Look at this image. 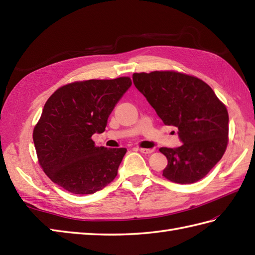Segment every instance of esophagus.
I'll return each mask as SVG.
<instances>
[{
	"mask_svg": "<svg viewBox=\"0 0 255 255\" xmlns=\"http://www.w3.org/2000/svg\"><path fill=\"white\" fill-rule=\"evenodd\" d=\"M138 151H140L141 153H144V154H150L153 152V149H144V148H138Z\"/></svg>",
	"mask_w": 255,
	"mask_h": 255,
	"instance_id": "1",
	"label": "esophagus"
}]
</instances>
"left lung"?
<instances>
[{
	"instance_id": "left-lung-1",
	"label": "left lung",
	"mask_w": 255,
	"mask_h": 255,
	"mask_svg": "<svg viewBox=\"0 0 255 255\" xmlns=\"http://www.w3.org/2000/svg\"><path fill=\"white\" fill-rule=\"evenodd\" d=\"M133 84L165 125L178 129L182 145L160 148L167 159L163 175L178 184L202 180L223 158L229 116L208 84L174 71L133 73Z\"/></svg>"
}]
</instances>
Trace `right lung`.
I'll return each mask as SVG.
<instances>
[{
    "label": "right lung",
    "instance_id": "add662e5",
    "mask_svg": "<svg viewBox=\"0 0 255 255\" xmlns=\"http://www.w3.org/2000/svg\"><path fill=\"white\" fill-rule=\"evenodd\" d=\"M130 86L128 77L89 80L63 85L48 99L32 139L39 164L53 183L85 195L113 182L127 149L96 147L92 136L105 131Z\"/></svg>",
    "mask_w": 255,
    "mask_h": 255
}]
</instances>
